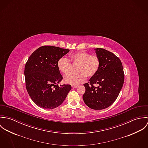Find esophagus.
<instances>
[{
	"mask_svg": "<svg viewBox=\"0 0 148 148\" xmlns=\"http://www.w3.org/2000/svg\"><path fill=\"white\" fill-rule=\"evenodd\" d=\"M72 87L73 88H76L77 87V85H72Z\"/></svg>",
	"mask_w": 148,
	"mask_h": 148,
	"instance_id": "obj_1",
	"label": "esophagus"
}]
</instances>
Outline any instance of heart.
<instances>
[{
	"instance_id": "b5f03b06",
	"label": "heart",
	"mask_w": 148,
	"mask_h": 148,
	"mask_svg": "<svg viewBox=\"0 0 148 148\" xmlns=\"http://www.w3.org/2000/svg\"><path fill=\"white\" fill-rule=\"evenodd\" d=\"M72 63L76 65V72L68 74L64 77L66 83L77 85L84 80L85 76L90 78L94 76L97 72L100 61L96 55H90L84 51L74 53L70 56ZM58 67L64 74L68 73L71 69V64L65 58H61L58 62Z\"/></svg>"
}]
</instances>
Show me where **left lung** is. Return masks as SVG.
I'll list each match as a JSON object with an SVG mask.
<instances>
[{
	"mask_svg": "<svg viewBox=\"0 0 148 148\" xmlns=\"http://www.w3.org/2000/svg\"><path fill=\"white\" fill-rule=\"evenodd\" d=\"M95 51L100 65L96 75L84 84L83 99L89 108L101 110L117 99L124 84V73L121 62L115 55L103 48H95ZM95 84L98 86L94 87Z\"/></svg>",
	"mask_w": 148,
	"mask_h": 148,
	"instance_id": "obj_1",
	"label": "left lung"
}]
</instances>
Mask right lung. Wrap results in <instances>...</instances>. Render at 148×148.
<instances>
[{"label": "right lung", "mask_w": 148, "mask_h": 148, "mask_svg": "<svg viewBox=\"0 0 148 148\" xmlns=\"http://www.w3.org/2000/svg\"><path fill=\"white\" fill-rule=\"evenodd\" d=\"M69 50L45 45L35 51L25 64L24 76L27 90L34 103L52 109L63 103L71 89V85H58L63 79L58 60Z\"/></svg>", "instance_id": "obj_1"}]
</instances>
